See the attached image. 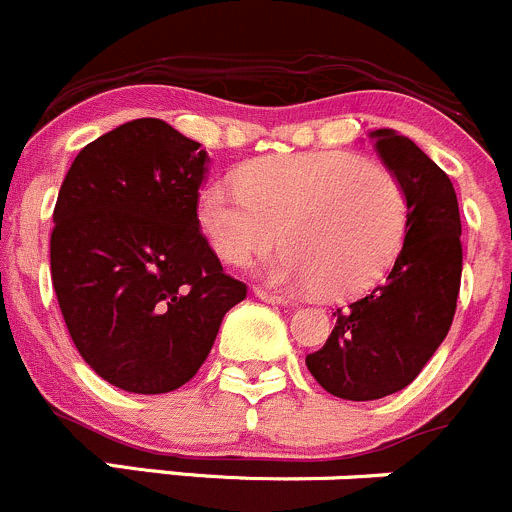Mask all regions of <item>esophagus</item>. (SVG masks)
<instances>
[{"label": "esophagus", "instance_id": "esophagus-1", "mask_svg": "<svg viewBox=\"0 0 512 512\" xmlns=\"http://www.w3.org/2000/svg\"><path fill=\"white\" fill-rule=\"evenodd\" d=\"M253 294L259 296L261 301H266V304H279V306H286V304H289V299H286V296H279V294H274V291L256 289V291H253Z\"/></svg>", "mask_w": 512, "mask_h": 512}]
</instances>
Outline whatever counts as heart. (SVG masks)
<instances>
[{
  "label": "heart",
  "instance_id": "1",
  "mask_svg": "<svg viewBox=\"0 0 512 512\" xmlns=\"http://www.w3.org/2000/svg\"><path fill=\"white\" fill-rule=\"evenodd\" d=\"M198 228L218 259L243 266L276 243L274 284L347 299L377 284L407 236L410 201L384 165L352 153L271 155L213 180L196 203Z\"/></svg>",
  "mask_w": 512,
  "mask_h": 512
}]
</instances>
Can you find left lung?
Segmentation results:
<instances>
[{
	"mask_svg": "<svg viewBox=\"0 0 512 512\" xmlns=\"http://www.w3.org/2000/svg\"><path fill=\"white\" fill-rule=\"evenodd\" d=\"M369 138L407 191L405 243L387 279L334 311L337 324L326 344L306 357L326 392L352 402L399 392L422 372L450 332L462 276V226L452 180L397 130H374Z\"/></svg>",
	"mask_w": 512,
	"mask_h": 512,
	"instance_id": "obj_1",
	"label": "left lung"
}]
</instances>
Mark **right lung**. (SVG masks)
<instances>
[{
	"label": "right lung",
	"instance_id": "1",
	"mask_svg": "<svg viewBox=\"0 0 512 512\" xmlns=\"http://www.w3.org/2000/svg\"><path fill=\"white\" fill-rule=\"evenodd\" d=\"M208 153L158 118L92 140L52 213V286L80 357L135 394L183 387L246 299L198 231Z\"/></svg>",
	"mask_w": 512,
	"mask_h": 512
}]
</instances>
